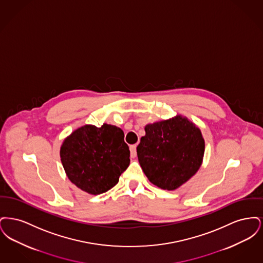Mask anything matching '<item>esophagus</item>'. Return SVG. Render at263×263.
I'll use <instances>...</instances> for the list:
<instances>
[{"instance_id": "1", "label": "esophagus", "mask_w": 263, "mask_h": 263, "mask_svg": "<svg viewBox=\"0 0 263 263\" xmlns=\"http://www.w3.org/2000/svg\"><path fill=\"white\" fill-rule=\"evenodd\" d=\"M137 146L136 145H131L130 146V154H131V158H135L137 156V150H136Z\"/></svg>"}]
</instances>
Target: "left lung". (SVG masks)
Here are the masks:
<instances>
[{
  "label": "left lung",
  "instance_id": "1",
  "mask_svg": "<svg viewBox=\"0 0 263 263\" xmlns=\"http://www.w3.org/2000/svg\"><path fill=\"white\" fill-rule=\"evenodd\" d=\"M137 147L140 165L158 187L175 190L196 174L205 150L201 131L180 115L145 127Z\"/></svg>",
  "mask_w": 263,
  "mask_h": 263
}]
</instances>
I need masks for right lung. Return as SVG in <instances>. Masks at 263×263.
<instances>
[{"mask_svg": "<svg viewBox=\"0 0 263 263\" xmlns=\"http://www.w3.org/2000/svg\"><path fill=\"white\" fill-rule=\"evenodd\" d=\"M60 156L69 179L93 195L116 185L130 163L123 131L108 124L77 129L64 141Z\"/></svg>", "mask_w": 263, "mask_h": 263, "instance_id": "add662e5", "label": "right lung"}]
</instances>
